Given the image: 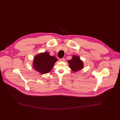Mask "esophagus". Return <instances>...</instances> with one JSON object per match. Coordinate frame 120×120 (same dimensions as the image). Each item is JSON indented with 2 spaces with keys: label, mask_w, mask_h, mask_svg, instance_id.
Segmentation results:
<instances>
[{
  "label": "esophagus",
  "mask_w": 120,
  "mask_h": 120,
  "mask_svg": "<svg viewBox=\"0 0 120 120\" xmlns=\"http://www.w3.org/2000/svg\"><path fill=\"white\" fill-rule=\"evenodd\" d=\"M65 60V59L64 58H60V61H62V62H63V61H64Z\"/></svg>",
  "instance_id": "34e87169"
}]
</instances>
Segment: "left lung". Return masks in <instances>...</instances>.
Here are the masks:
<instances>
[{
	"label": "left lung",
	"instance_id": "1",
	"mask_svg": "<svg viewBox=\"0 0 120 120\" xmlns=\"http://www.w3.org/2000/svg\"><path fill=\"white\" fill-rule=\"evenodd\" d=\"M68 62L71 69L75 72L80 70L83 67V63L78 56H74L71 60L68 61Z\"/></svg>",
	"mask_w": 120,
	"mask_h": 120
}]
</instances>
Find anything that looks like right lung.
Returning a JSON list of instances; mask_svg holds the SVG:
<instances>
[{
  "label": "right lung",
  "instance_id": "add662e5",
  "mask_svg": "<svg viewBox=\"0 0 120 120\" xmlns=\"http://www.w3.org/2000/svg\"><path fill=\"white\" fill-rule=\"evenodd\" d=\"M57 61V59L56 57L50 56L48 53L45 52L35 56L33 65L37 71L42 74H46L51 70Z\"/></svg>",
  "mask_w": 120,
  "mask_h": 120
}]
</instances>
